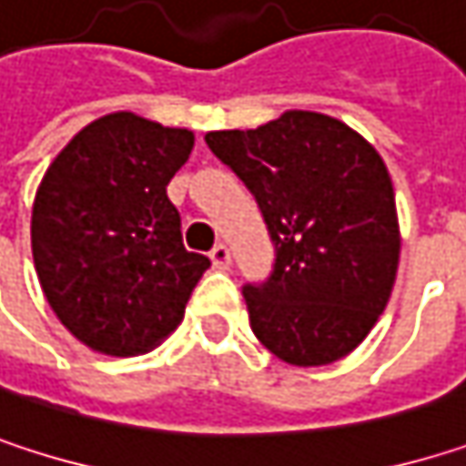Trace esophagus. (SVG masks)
Masks as SVG:
<instances>
[{
  "instance_id": "esophagus-1",
  "label": "esophagus",
  "mask_w": 466,
  "mask_h": 466,
  "mask_svg": "<svg viewBox=\"0 0 466 466\" xmlns=\"http://www.w3.org/2000/svg\"><path fill=\"white\" fill-rule=\"evenodd\" d=\"M210 261H213V267H216V269H227V267L232 264V253H229V248L218 242V245L210 250Z\"/></svg>"
}]
</instances>
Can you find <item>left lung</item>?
I'll use <instances>...</instances> for the list:
<instances>
[{
	"mask_svg": "<svg viewBox=\"0 0 466 466\" xmlns=\"http://www.w3.org/2000/svg\"><path fill=\"white\" fill-rule=\"evenodd\" d=\"M205 142L250 188L278 250L269 283L242 291L253 334L291 367L345 359L397 280L402 234L386 161L356 129L313 110L208 132Z\"/></svg>",
	"mask_w": 466,
	"mask_h": 466,
	"instance_id": "1",
	"label": "left lung"
}]
</instances>
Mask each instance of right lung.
I'll return each instance as SVG.
<instances>
[{"label":"right lung","mask_w":466,"mask_h":466,"mask_svg":"<svg viewBox=\"0 0 466 466\" xmlns=\"http://www.w3.org/2000/svg\"><path fill=\"white\" fill-rule=\"evenodd\" d=\"M191 150V129L107 113L58 150L37 186L32 256L43 294L96 353L137 356L164 342L210 267L183 248L167 197Z\"/></svg>","instance_id":"1"}]
</instances>
